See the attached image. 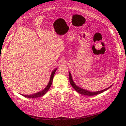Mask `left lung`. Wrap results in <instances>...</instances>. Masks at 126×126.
<instances>
[{"instance_id":"8db88e82","label":"left lung","mask_w":126,"mask_h":126,"mask_svg":"<svg viewBox=\"0 0 126 126\" xmlns=\"http://www.w3.org/2000/svg\"><path fill=\"white\" fill-rule=\"evenodd\" d=\"M69 81L70 83V85H71V86L74 88V89L78 92V93H79L80 94H83V95H86V96H94V95H96L98 94H100L103 92H104L105 91L107 90V89H108L109 88H110L111 86H110L109 87L107 88V89H105L104 90H102L101 91H96V92H91V91H89L88 90H86L84 89L81 88L79 87H78L77 86H76L75 83L74 82L73 80H72V77L71 76V74L69 72Z\"/></svg>"}]
</instances>
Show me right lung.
<instances>
[{"instance_id":"1","label":"right lung","mask_w":126,"mask_h":126,"mask_svg":"<svg viewBox=\"0 0 126 126\" xmlns=\"http://www.w3.org/2000/svg\"><path fill=\"white\" fill-rule=\"evenodd\" d=\"M57 70V68H56L55 69H54V70H53V71L51 73V76H50V81H49V83L48 85L47 86V87L45 88V89H44L43 90H42L41 91H40V92L39 93H37L36 94H32V95H24V94H22V96H24V97H27V98H38V97H41L44 96V95L46 93L47 91L49 90V89H50V88L51 86V84H52V80H53V78H54V76L55 74V72Z\"/></svg>"}]
</instances>
